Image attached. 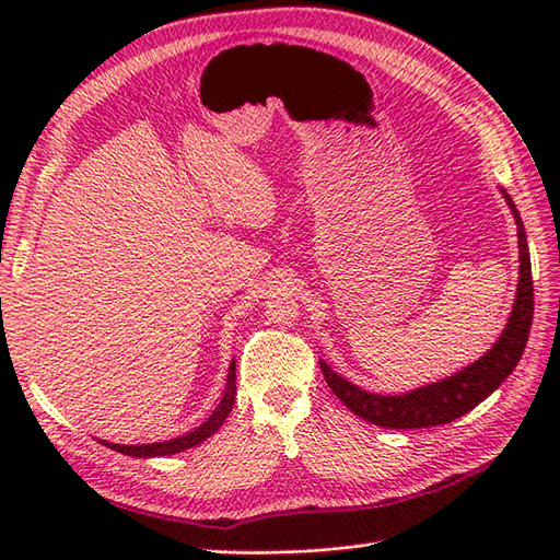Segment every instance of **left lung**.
Instances as JSON below:
<instances>
[{
  "label": "left lung",
  "mask_w": 560,
  "mask_h": 560,
  "mask_svg": "<svg viewBox=\"0 0 560 560\" xmlns=\"http://www.w3.org/2000/svg\"><path fill=\"white\" fill-rule=\"evenodd\" d=\"M510 202L512 214L516 219L518 229V252H521V273H518V292L514 301V311L510 317L500 341L486 352L479 362H474L460 374H455L442 383H432L428 387H418L413 393L397 395V397H383L371 395L343 381L338 374L319 362L322 374H325L327 385L331 393L341 399L348 409L360 416L362 420L374 422V425L387 430H413V428H432V425H446L455 418L465 416L474 406L483 401L498 385L512 374L518 364L521 354L528 343V334L533 325V311H535V294H533V273H530V252L525 243V229L521 222V214L512 198L504 194Z\"/></svg>",
  "instance_id": "8db88e82"
}]
</instances>
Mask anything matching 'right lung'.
<instances>
[{"label":"right lung","instance_id":"1","mask_svg":"<svg viewBox=\"0 0 560 560\" xmlns=\"http://www.w3.org/2000/svg\"><path fill=\"white\" fill-rule=\"evenodd\" d=\"M233 401H235V362H231L229 369V378H226V389H224V397L219 401V406L214 409V413L202 422L200 428H196L194 432L171 439V442H161V444H144V446H121V444H107L109 448L124 453V455H132V457H154V455H173L179 451L191 448L200 442H206L208 436H212L219 428H222V422L226 420V416L233 409Z\"/></svg>","mask_w":560,"mask_h":560}]
</instances>
